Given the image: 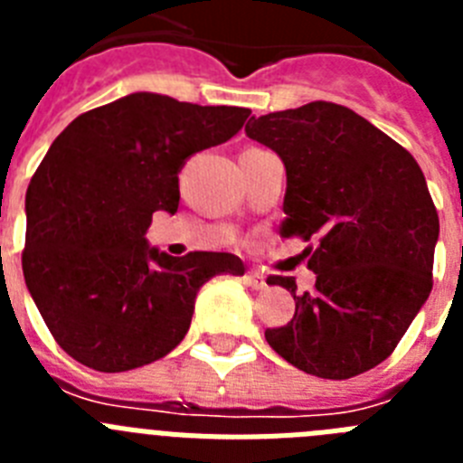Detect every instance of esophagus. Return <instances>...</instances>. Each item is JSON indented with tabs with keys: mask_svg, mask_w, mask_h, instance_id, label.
Here are the masks:
<instances>
[{
	"mask_svg": "<svg viewBox=\"0 0 463 463\" xmlns=\"http://www.w3.org/2000/svg\"><path fill=\"white\" fill-rule=\"evenodd\" d=\"M245 282L250 285L252 289H264L267 288V278H264V273L260 271H248L245 273Z\"/></svg>",
	"mask_w": 463,
	"mask_h": 463,
	"instance_id": "esophagus-1",
	"label": "esophagus"
}]
</instances>
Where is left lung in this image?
Returning <instances> with one entry per match:
<instances>
[{
	"mask_svg": "<svg viewBox=\"0 0 463 463\" xmlns=\"http://www.w3.org/2000/svg\"><path fill=\"white\" fill-rule=\"evenodd\" d=\"M245 134L288 171L282 239L304 250L315 288L269 276L294 294V317L267 329L285 362L345 380L394 353L433 285L439 213L411 153L353 109L331 101L252 118Z\"/></svg>",
	"mask_w": 463,
	"mask_h": 463,
	"instance_id": "left-lung-1",
	"label": "left lung"
}]
</instances>
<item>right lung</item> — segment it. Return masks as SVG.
Instances as JSON below:
<instances>
[{"instance_id":"add662e5","label":"right lung","mask_w":463,"mask_h":463,"mask_svg":"<svg viewBox=\"0 0 463 463\" xmlns=\"http://www.w3.org/2000/svg\"><path fill=\"white\" fill-rule=\"evenodd\" d=\"M250 116L137 92L80 113L52 141L27 187L23 273L69 357L120 373L171 353L194 298L218 273L243 276L229 252L171 257L148 248L155 211H178L190 155L229 141Z\"/></svg>"}]
</instances>
